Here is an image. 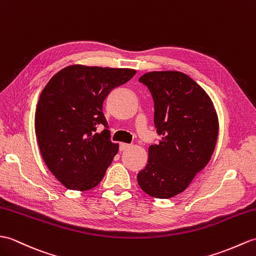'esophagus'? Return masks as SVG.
I'll return each instance as SVG.
<instances>
[{
  "label": "esophagus",
  "mask_w": 256,
  "mask_h": 256,
  "mask_svg": "<svg viewBox=\"0 0 256 256\" xmlns=\"http://www.w3.org/2000/svg\"><path fill=\"white\" fill-rule=\"evenodd\" d=\"M130 144H126V142H121V144H120V152L126 150L128 148H130Z\"/></svg>",
  "instance_id": "34e87169"
}]
</instances>
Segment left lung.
<instances>
[{
    "mask_svg": "<svg viewBox=\"0 0 256 256\" xmlns=\"http://www.w3.org/2000/svg\"><path fill=\"white\" fill-rule=\"evenodd\" d=\"M138 80L152 96L160 140L148 148V162L138 182L152 198H170L208 164L217 142L218 116L208 94L186 74L150 72Z\"/></svg>",
    "mask_w": 256,
    "mask_h": 256,
    "instance_id": "1",
    "label": "left lung"
}]
</instances>
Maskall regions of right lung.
I'll return each instance as SVG.
<instances>
[{
	"label": "right lung",
	"mask_w": 256,
	"mask_h": 256,
	"mask_svg": "<svg viewBox=\"0 0 256 256\" xmlns=\"http://www.w3.org/2000/svg\"><path fill=\"white\" fill-rule=\"evenodd\" d=\"M130 68L70 65L44 88L36 109L34 128L46 167L65 188L97 186L116 155L102 104L112 89L135 75ZM102 124L105 130L94 134Z\"/></svg>",
	"instance_id": "1"
}]
</instances>
